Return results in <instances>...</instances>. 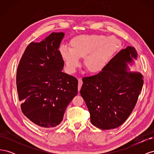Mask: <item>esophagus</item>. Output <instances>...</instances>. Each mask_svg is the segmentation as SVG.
I'll use <instances>...</instances> for the list:
<instances>
[{
  "instance_id": "34e87169",
  "label": "esophagus",
  "mask_w": 154,
  "mask_h": 154,
  "mask_svg": "<svg viewBox=\"0 0 154 154\" xmlns=\"http://www.w3.org/2000/svg\"><path fill=\"white\" fill-rule=\"evenodd\" d=\"M82 80L81 78H79L78 79V92L80 91L81 89V87H82Z\"/></svg>"
}]
</instances>
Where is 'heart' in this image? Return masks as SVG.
Wrapping results in <instances>:
<instances>
[{
    "instance_id": "heart-1",
    "label": "heart",
    "mask_w": 154,
    "mask_h": 154,
    "mask_svg": "<svg viewBox=\"0 0 154 154\" xmlns=\"http://www.w3.org/2000/svg\"><path fill=\"white\" fill-rule=\"evenodd\" d=\"M70 48L62 46L61 57L67 71L72 73L83 58V66L92 74L101 72L110 59L121 47V42L113 36L102 35H82L74 36L69 42Z\"/></svg>"
}]
</instances>
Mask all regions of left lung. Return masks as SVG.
Segmentation results:
<instances>
[{"label": "left lung", "instance_id": "obj_1", "mask_svg": "<svg viewBox=\"0 0 154 154\" xmlns=\"http://www.w3.org/2000/svg\"><path fill=\"white\" fill-rule=\"evenodd\" d=\"M134 47L121 50L96 75L82 78L80 94L91 122L101 130L119 127L129 117L143 85L142 74L128 72L127 63L137 59Z\"/></svg>", "mask_w": 154, "mask_h": 154}]
</instances>
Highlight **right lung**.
<instances>
[{
  "label": "right lung",
  "mask_w": 154,
  "mask_h": 154,
  "mask_svg": "<svg viewBox=\"0 0 154 154\" xmlns=\"http://www.w3.org/2000/svg\"><path fill=\"white\" fill-rule=\"evenodd\" d=\"M62 32H52L38 43L31 42L20 60L17 87L21 110L42 128L57 127L78 94V80L64 73V62L58 48Z\"/></svg>",
  "instance_id": "right-lung-1"
}]
</instances>
